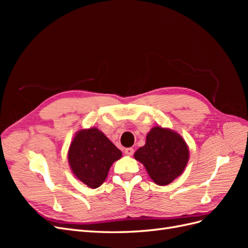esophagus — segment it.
Segmentation results:
<instances>
[{
	"label": "esophagus",
	"instance_id": "obj_1",
	"mask_svg": "<svg viewBox=\"0 0 248 248\" xmlns=\"http://www.w3.org/2000/svg\"><path fill=\"white\" fill-rule=\"evenodd\" d=\"M124 152H125L126 155L131 156V155L134 153V150H133V148H126V149L124 150Z\"/></svg>",
	"mask_w": 248,
	"mask_h": 248
}]
</instances>
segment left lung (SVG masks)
I'll use <instances>...</instances> for the list:
<instances>
[{"label": "left lung", "instance_id": "left-lung-1", "mask_svg": "<svg viewBox=\"0 0 248 248\" xmlns=\"http://www.w3.org/2000/svg\"><path fill=\"white\" fill-rule=\"evenodd\" d=\"M189 151L185 140L175 131L156 126L146 139V145L134 153L149 176L158 185H168L183 172Z\"/></svg>", "mask_w": 248, "mask_h": 248}]
</instances>
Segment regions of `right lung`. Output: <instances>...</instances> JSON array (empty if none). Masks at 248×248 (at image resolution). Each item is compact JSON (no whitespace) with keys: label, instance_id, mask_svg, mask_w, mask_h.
I'll list each match as a JSON object with an SVG mask.
<instances>
[{"label":"right lung","instance_id":"1","mask_svg":"<svg viewBox=\"0 0 248 248\" xmlns=\"http://www.w3.org/2000/svg\"><path fill=\"white\" fill-rule=\"evenodd\" d=\"M122 152L97 128L80 130L68 152L73 174L90 188H97L106 180L109 168Z\"/></svg>","mask_w":248,"mask_h":248}]
</instances>
